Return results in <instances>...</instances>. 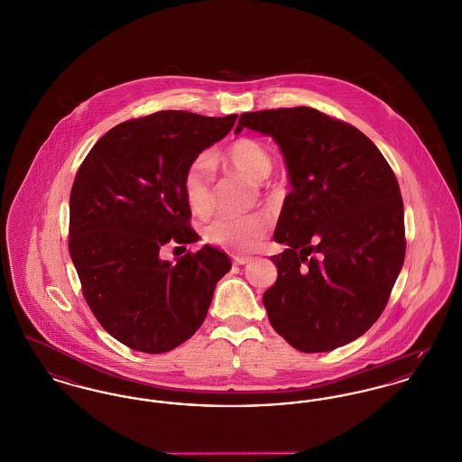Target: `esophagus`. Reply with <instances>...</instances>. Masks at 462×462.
<instances>
[{
  "label": "esophagus",
  "mask_w": 462,
  "mask_h": 462,
  "mask_svg": "<svg viewBox=\"0 0 462 462\" xmlns=\"http://www.w3.org/2000/svg\"><path fill=\"white\" fill-rule=\"evenodd\" d=\"M232 258H234L236 265H247L253 262V258H249V256H232Z\"/></svg>",
  "instance_id": "obj_1"
}]
</instances>
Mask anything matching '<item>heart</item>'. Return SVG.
I'll return each mask as SVG.
<instances>
[{"instance_id": "b5f03b06", "label": "heart", "mask_w": 462, "mask_h": 462, "mask_svg": "<svg viewBox=\"0 0 462 462\" xmlns=\"http://www.w3.org/2000/svg\"><path fill=\"white\" fill-rule=\"evenodd\" d=\"M213 161L241 172L247 180L256 183L263 181L272 171V157L267 148L249 137H241L230 143ZM183 193L193 213L204 217L213 211V165L208 159L199 157L187 167L183 176ZM271 225V217L265 213L219 217L204 228V237L208 243L230 253H249L263 243Z\"/></svg>"}]
</instances>
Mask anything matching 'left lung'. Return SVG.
<instances>
[{
  "label": "left lung",
  "mask_w": 462,
  "mask_h": 462,
  "mask_svg": "<svg viewBox=\"0 0 462 462\" xmlns=\"http://www.w3.org/2000/svg\"><path fill=\"white\" fill-rule=\"evenodd\" d=\"M245 127L271 136L288 165L271 256L277 281L263 295L272 328L301 353H326L379 319L405 262L398 180L379 148L353 125L318 109L243 113Z\"/></svg>",
  "instance_id": "left-lung-1"
}]
</instances>
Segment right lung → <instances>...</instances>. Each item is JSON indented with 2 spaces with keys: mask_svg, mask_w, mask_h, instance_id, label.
Listing matches in <instances>:
<instances>
[{
  "mask_svg": "<svg viewBox=\"0 0 462 462\" xmlns=\"http://www.w3.org/2000/svg\"><path fill=\"white\" fill-rule=\"evenodd\" d=\"M236 120L176 109L134 118L101 137L77 172L69 254L83 297L109 335L134 351L169 353L189 340L232 269L211 245L176 262L161 249L199 241L183 176Z\"/></svg>",
  "mask_w": 462,
  "mask_h": 462,
  "instance_id": "add662e5",
  "label": "right lung"
}]
</instances>
